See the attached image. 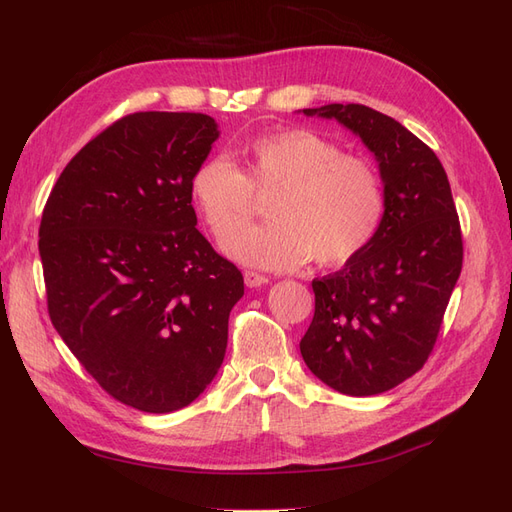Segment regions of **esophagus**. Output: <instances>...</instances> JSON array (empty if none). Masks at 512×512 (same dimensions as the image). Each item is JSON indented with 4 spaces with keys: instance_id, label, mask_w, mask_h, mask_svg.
Masks as SVG:
<instances>
[{
    "instance_id": "obj_1",
    "label": "esophagus",
    "mask_w": 512,
    "mask_h": 512,
    "mask_svg": "<svg viewBox=\"0 0 512 512\" xmlns=\"http://www.w3.org/2000/svg\"><path fill=\"white\" fill-rule=\"evenodd\" d=\"M243 280H245V286H247V288H260V286L269 284V277L260 275V273H256V271H245V273H243Z\"/></svg>"
}]
</instances>
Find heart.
<instances>
[{
	"mask_svg": "<svg viewBox=\"0 0 512 512\" xmlns=\"http://www.w3.org/2000/svg\"><path fill=\"white\" fill-rule=\"evenodd\" d=\"M256 195L274 196L270 222L240 229ZM190 196L211 235L227 237L228 258L269 271L299 269L314 256L322 267L346 265L376 239L386 211L374 164L301 128L256 138L241 151L239 168L224 156L203 160Z\"/></svg>",
	"mask_w": 512,
	"mask_h": 512,
	"instance_id": "heart-1",
	"label": "heart"
}]
</instances>
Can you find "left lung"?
I'll return each instance as SVG.
<instances>
[{"label": "left lung", "instance_id": "left-lung-1", "mask_svg": "<svg viewBox=\"0 0 512 512\" xmlns=\"http://www.w3.org/2000/svg\"><path fill=\"white\" fill-rule=\"evenodd\" d=\"M335 119L374 153L386 211L376 239L344 269L314 280L316 312L301 356L331 389L369 397L427 361L461 273V228L444 168L421 138L363 104L303 108Z\"/></svg>", "mask_w": 512, "mask_h": 512}]
</instances>
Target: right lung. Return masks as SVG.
Masks as SVG:
<instances>
[{
	"instance_id": "add662e5",
	"label": "right lung",
	"mask_w": 512,
	"mask_h": 512,
	"mask_svg": "<svg viewBox=\"0 0 512 512\" xmlns=\"http://www.w3.org/2000/svg\"><path fill=\"white\" fill-rule=\"evenodd\" d=\"M220 138L203 113H134L68 162L38 250L57 333L102 389L175 412L218 374L241 271L196 228L190 179Z\"/></svg>"
}]
</instances>
